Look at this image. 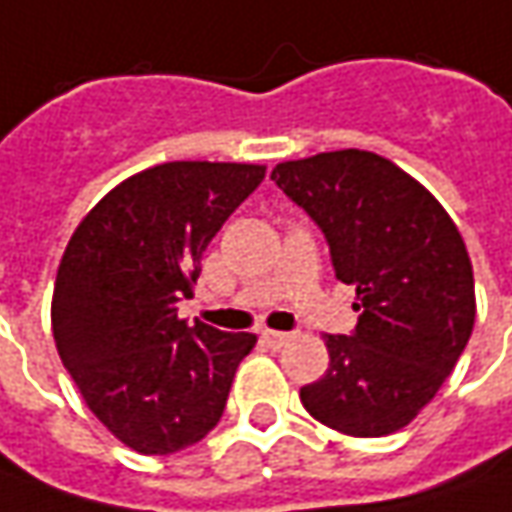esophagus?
Listing matches in <instances>:
<instances>
[{
    "label": "esophagus",
    "instance_id": "esophagus-1",
    "mask_svg": "<svg viewBox=\"0 0 512 512\" xmlns=\"http://www.w3.org/2000/svg\"><path fill=\"white\" fill-rule=\"evenodd\" d=\"M260 337H263L266 343L272 345V348H280V345L289 340L291 334H289V331H269V328H266V331H260Z\"/></svg>",
    "mask_w": 512,
    "mask_h": 512
}]
</instances>
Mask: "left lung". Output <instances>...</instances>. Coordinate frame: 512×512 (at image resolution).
Masks as SVG:
<instances>
[{
  "mask_svg": "<svg viewBox=\"0 0 512 512\" xmlns=\"http://www.w3.org/2000/svg\"><path fill=\"white\" fill-rule=\"evenodd\" d=\"M272 181L320 226L360 311L351 334L326 337L328 371L300 388V402L348 436L405 428L448 379L476 320L473 266L456 223L374 152L286 161Z\"/></svg>",
  "mask_w": 512,
  "mask_h": 512,
  "instance_id": "1",
  "label": "left lung"
}]
</instances>
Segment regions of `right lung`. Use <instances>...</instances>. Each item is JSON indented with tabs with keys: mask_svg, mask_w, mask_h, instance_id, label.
Returning <instances> with one entry per match:
<instances>
[{
	"mask_svg": "<svg viewBox=\"0 0 512 512\" xmlns=\"http://www.w3.org/2000/svg\"><path fill=\"white\" fill-rule=\"evenodd\" d=\"M266 175L257 164L169 161L93 206L64 249L53 337L90 411L127 448L167 456L221 422L249 331L178 317L201 257Z\"/></svg>",
	"mask_w": 512,
	"mask_h": 512,
	"instance_id": "1",
	"label": "right lung"
}]
</instances>
